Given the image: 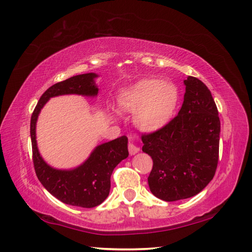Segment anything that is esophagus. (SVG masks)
Here are the masks:
<instances>
[{
	"mask_svg": "<svg viewBox=\"0 0 252 252\" xmlns=\"http://www.w3.org/2000/svg\"><path fill=\"white\" fill-rule=\"evenodd\" d=\"M127 148H129L130 155H135V154H137L138 152H140V148H138L137 146H135L132 142L129 143V145H127Z\"/></svg>",
	"mask_w": 252,
	"mask_h": 252,
	"instance_id": "obj_1",
	"label": "esophagus"
}]
</instances>
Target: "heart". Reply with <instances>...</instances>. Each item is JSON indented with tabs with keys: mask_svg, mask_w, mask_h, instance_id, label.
Wrapping results in <instances>:
<instances>
[{
	"mask_svg": "<svg viewBox=\"0 0 252 252\" xmlns=\"http://www.w3.org/2000/svg\"><path fill=\"white\" fill-rule=\"evenodd\" d=\"M179 103V90L172 82L142 80L122 91L118 106L120 110L134 114V123L146 132L156 131L171 120Z\"/></svg>",
	"mask_w": 252,
	"mask_h": 252,
	"instance_id": "heart-1",
	"label": "heart"
}]
</instances>
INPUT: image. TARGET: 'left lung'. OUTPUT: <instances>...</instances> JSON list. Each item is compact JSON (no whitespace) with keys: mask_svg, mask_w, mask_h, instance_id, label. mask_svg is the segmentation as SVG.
<instances>
[{"mask_svg":"<svg viewBox=\"0 0 252 252\" xmlns=\"http://www.w3.org/2000/svg\"><path fill=\"white\" fill-rule=\"evenodd\" d=\"M184 101L168 125L143 134V152L153 159L148 176L159 199L175 201L197 195L216 174L220 118L210 90L199 79L184 80Z\"/></svg>","mask_w":252,"mask_h":252,"instance_id":"left-lung-1","label":"left lung"}]
</instances>
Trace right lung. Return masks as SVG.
<instances>
[{
	"label": "right lung",
	"mask_w": 252,
	"mask_h": 252,
	"mask_svg": "<svg viewBox=\"0 0 252 252\" xmlns=\"http://www.w3.org/2000/svg\"><path fill=\"white\" fill-rule=\"evenodd\" d=\"M97 77V74L93 72L79 74L52 85L37 101L30 122L32 157L37 179L45 189L58 200L81 208H94L108 197L112 171L118 163L129 156L127 137L123 135L100 144L79 167L60 170L51 167L41 157L36 145L35 126L41 109L51 97L67 94L93 97L97 95L98 88L95 84V78Z\"/></svg>",
	"instance_id": "1"
}]
</instances>
